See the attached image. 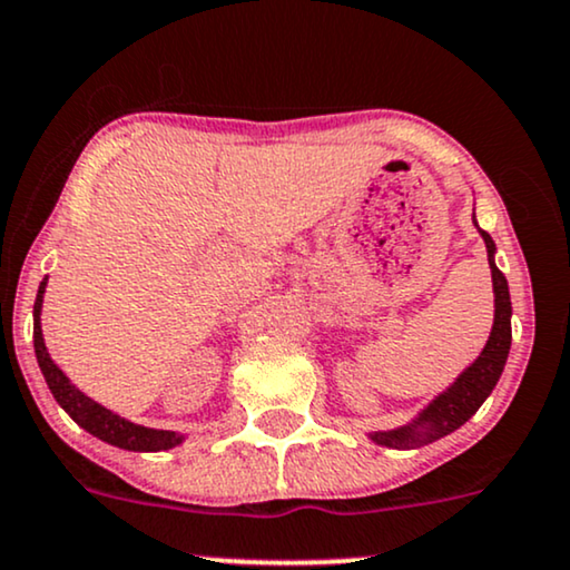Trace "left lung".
Here are the masks:
<instances>
[{
    "label": "left lung",
    "instance_id": "obj_1",
    "mask_svg": "<svg viewBox=\"0 0 570 570\" xmlns=\"http://www.w3.org/2000/svg\"><path fill=\"white\" fill-rule=\"evenodd\" d=\"M473 223H476V213H473ZM479 228V223H476ZM481 239L487 244V261L489 271H492V289H494V323L489 331V338L479 357L473 360L460 376L436 394L426 407L417 413L413 421L405 426L389 429V431H371V442L381 446H392V450H413V446H423L436 442L452 431L463 426L476 415V410L484 405V400L492 394V389L500 381L502 371H505L510 342H513V331H510V318H513V307H510V292L508 278L494 263V239L484 228H479Z\"/></svg>",
    "mask_w": 570,
    "mask_h": 570
}]
</instances>
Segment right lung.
I'll return each mask as SVG.
<instances>
[{
	"label": "right lung",
	"mask_w": 570,
	"mask_h": 570,
	"mask_svg": "<svg viewBox=\"0 0 570 570\" xmlns=\"http://www.w3.org/2000/svg\"><path fill=\"white\" fill-rule=\"evenodd\" d=\"M45 292H47V278L41 281L39 294H36V305H33V350H36V360H39V368L45 373V381L49 392H52V397L57 400V405L73 417L78 426L89 431L91 436L102 439V442L112 446H120V450L160 452V450H173V446L184 444L186 436L178 434V431L139 426V423L128 421V417L112 413V410H107L105 405H99V402L86 397L81 389L65 376L60 365L49 357L45 334H41V305H45Z\"/></svg>",
	"instance_id": "right-lung-1"
}]
</instances>
